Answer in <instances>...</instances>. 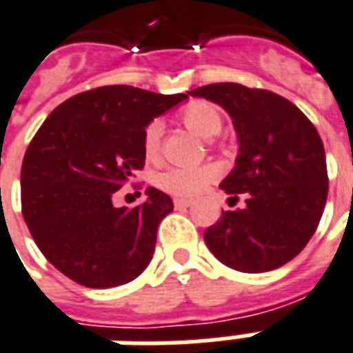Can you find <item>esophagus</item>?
Segmentation results:
<instances>
[{
  "mask_svg": "<svg viewBox=\"0 0 353 353\" xmlns=\"http://www.w3.org/2000/svg\"><path fill=\"white\" fill-rule=\"evenodd\" d=\"M174 205H176L177 210H185V208H189L190 200H183V198H176L174 200Z\"/></svg>",
  "mask_w": 353,
  "mask_h": 353,
  "instance_id": "obj_1",
  "label": "esophagus"
}]
</instances>
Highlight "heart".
Segmentation results:
<instances>
[{"label":"heart","instance_id":"b5f03b06","mask_svg":"<svg viewBox=\"0 0 353 353\" xmlns=\"http://www.w3.org/2000/svg\"><path fill=\"white\" fill-rule=\"evenodd\" d=\"M181 119L190 130L202 138L216 137L223 129V114L213 103L198 101L189 104L181 112ZM164 125L161 119H153L143 130V150L145 155L155 157L161 148ZM221 170L215 164H203L198 168H166L155 176V185L172 196L190 198L202 192L205 185L215 181Z\"/></svg>","mask_w":353,"mask_h":353}]
</instances>
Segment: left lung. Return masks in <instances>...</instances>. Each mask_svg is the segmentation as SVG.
I'll return each instance as SVG.
<instances>
[{"instance_id":"obj_1","label":"left lung","mask_w":353,"mask_h":353,"mask_svg":"<svg viewBox=\"0 0 353 353\" xmlns=\"http://www.w3.org/2000/svg\"><path fill=\"white\" fill-rule=\"evenodd\" d=\"M223 106L239 153L221 189L245 196V208L223 211L203 241L219 262L263 273L296 258L322 219L327 166L322 138L296 104L273 91L224 82L189 91Z\"/></svg>"}]
</instances>
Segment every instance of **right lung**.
<instances>
[{
	"instance_id": "add662e5",
	"label": "right lung",
	"mask_w": 353,
	"mask_h": 353,
	"mask_svg": "<svg viewBox=\"0 0 353 353\" xmlns=\"http://www.w3.org/2000/svg\"><path fill=\"white\" fill-rule=\"evenodd\" d=\"M189 99L104 85L59 104L23 155L22 215L46 260L88 288L134 281L153 258L157 228L174 202L155 187L137 208L114 192L143 168V130Z\"/></svg>"
}]
</instances>
